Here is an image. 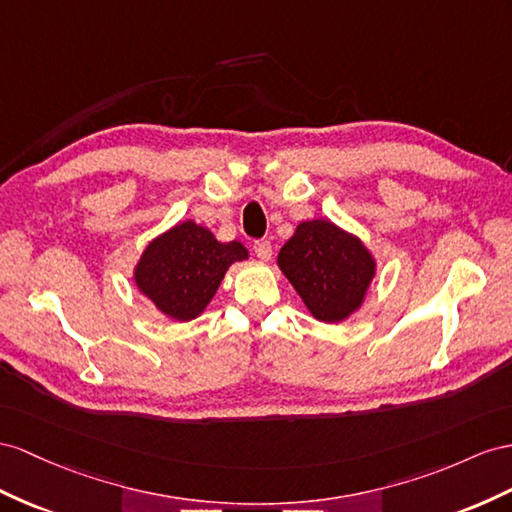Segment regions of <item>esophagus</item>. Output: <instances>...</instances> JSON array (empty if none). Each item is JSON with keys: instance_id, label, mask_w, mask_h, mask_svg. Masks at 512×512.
<instances>
[{"instance_id": "1", "label": "esophagus", "mask_w": 512, "mask_h": 512, "mask_svg": "<svg viewBox=\"0 0 512 512\" xmlns=\"http://www.w3.org/2000/svg\"><path fill=\"white\" fill-rule=\"evenodd\" d=\"M253 251H255V255H257L261 261H268V259L272 257V246H270L268 240H257V242L253 244Z\"/></svg>"}]
</instances>
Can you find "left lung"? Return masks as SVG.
Returning a JSON list of instances; mask_svg holds the SVG:
<instances>
[{
  "label": "left lung",
  "mask_w": 512,
  "mask_h": 512,
  "mask_svg": "<svg viewBox=\"0 0 512 512\" xmlns=\"http://www.w3.org/2000/svg\"><path fill=\"white\" fill-rule=\"evenodd\" d=\"M279 268L322 322L348 318L374 277V259L361 240L329 220L300 222L281 248Z\"/></svg>",
  "instance_id": "left-lung-1"
}]
</instances>
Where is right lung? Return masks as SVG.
Returning a JSON list of instances; mask_svg holds the SVG:
<instances>
[{"mask_svg":"<svg viewBox=\"0 0 512 512\" xmlns=\"http://www.w3.org/2000/svg\"><path fill=\"white\" fill-rule=\"evenodd\" d=\"M248 251L240 242H218L212 231L188 220L155 238L142 253L136 283L157 309L192 320L207 307L233 261Z\"/></svg>","mask_w":512,"mask_h":512,"instance_id":"add662e5","label":"right lung"}]
</instances>
